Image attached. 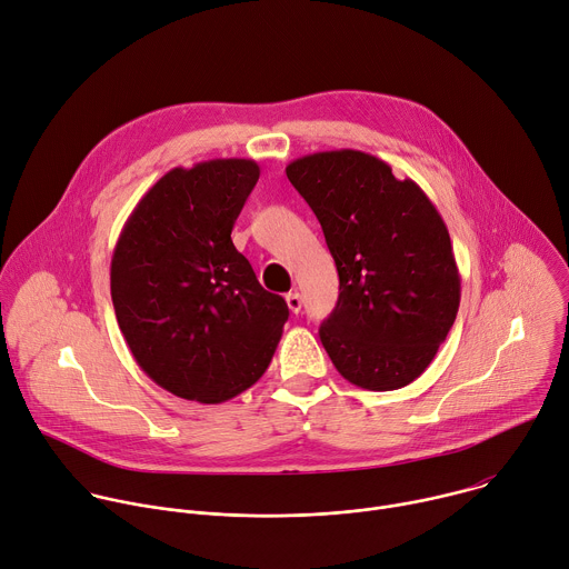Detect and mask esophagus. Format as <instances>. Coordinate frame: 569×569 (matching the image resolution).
Listing matches in <instances>:
<instances>
[{
    "label": "esophagus",
    "mask_w": 569,
    "mask_h": 569,
    "mask_svg": "<svg viewBox=\"0 0 569 569\" xmlns=\"http://www.w3.org/2000/svg\"><path fill=\"white\" fill-rule=\"evenodd\" d=\"M286 301H288V308H290L295 315L301 310V303H303V301H301V295H299L297 290L288 292V295H286Z\"/></svg>",
    "instance_id": "esophagus-1"
}]
</instances>
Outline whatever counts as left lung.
<instances>
[{
  "label": "left lung",
  "mask_w": 569,
  "mask_h": 569,
  "mask_svg": "<svg viewBox=\"0 0 569 569\" xmlns=\"http://www.w3.org/2000/svg\"><path fill=\"white\" fill-rule=\"evenodd\" d=\"M286 176L317 216L340 277L319 327L336 369L391 391L417 380L455 323L461 281L450 233L415 180L362 150L299 157Z\"/></svg>",
  "instance_id": "1"
}]
</instances>
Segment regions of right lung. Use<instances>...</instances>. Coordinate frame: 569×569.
I'll return each instance as SVG.
<instances>
[{"label":"right lung","mask_w":569,"mask_h":569,"mask_svg":"<svg viewBox=\"0 0 569 569\" xmlns=\"http://www.w3.org/2000/svg\"><path fill=\"white\" fill-rule=\"evenodd\" d=\"M261 169L209 159L159 178L126 220L110 266L119 329L137 365L167 391L207 405L250 389L288 319L231 242Z\"/></svg>","instance_id":"add662e5"}]
</instances>
